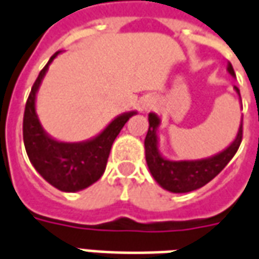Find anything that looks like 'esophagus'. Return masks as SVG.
Returning a JSON list of instances; mask_svg holds the SVG:
<instances>
[{
	"label": "esophagus",
	"instance_id": "1",
	"mask_svg": "<svg viewBox=\"0 0 259 259\" xmlns=\"http://www.w3.org/2000/svg\"><path fill=\"white\" fill-rule=\"evenodd\" d=\"M142 107H144L145 110H151V108L153 107L152 100H145V101H144V104H142Z\"/></svg>",
	"mask_w": 259,
	"mask_h": 259
}]
</instances>
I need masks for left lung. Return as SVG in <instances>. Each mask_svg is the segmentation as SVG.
I'll return each mask as SVG.
<instances>
[{
    "instance_id": "left-lung-1",
    "label": "left lung",
    "mask_w": 259,
    "mask_h": 259,
    "mask_svg": "<svg viewBox=\"0 0 259 259\" xmlns=\"http://www.w3.org/2000/svg\"><path fill=\"white\" fill-rule=\"evenodd\" d=\"M228 72L231 76H235L234 69L231 65H228ZM234 89L240 94L238 87ZM158 125H159V118L155 114H149V128L145 137V158L153 179L163 189L174 193H186L207 185L208 182L214 179L227 166L228 162L233 159L235 152L238 151L242 141L241 122L234 142L222 153L208 159L175 162L162 158L158 152V138H156Z\"/></svg>"
}]
</instances>
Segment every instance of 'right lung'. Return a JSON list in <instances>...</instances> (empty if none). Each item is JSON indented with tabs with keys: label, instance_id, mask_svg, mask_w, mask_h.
Instances as JSON below:
<instances>
[{
	"label": "right lung",
	"instance_id": "right-lung-1",
	"mask_svg": "<svg viewBox=\"0 0 259 259\" xmlns=\"http://www.w3.org/2000/svg\"><path fill=\"white\" fill-rule=\"evenodd\" d=\"M56 52L32 85L24 112V144L29 160L45 181L63 192H77L97 182L104 174L112 142L125 122L135 111L126 112L115 118L99 137L83 144H65L52 140L44 133L35 112V94L48 66Z\"/></svg>",
	"mask_w": 259,
	"mask_h": 259
}]
</instances>
